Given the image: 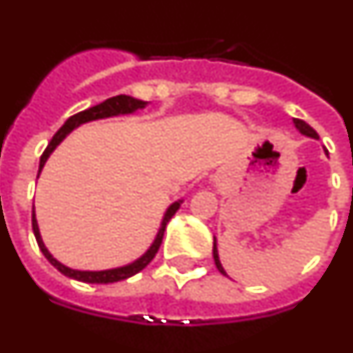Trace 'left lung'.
Returning <instances> with one entry per match:
<instances>
[{
	"label": "left lung",
	"instance_id": "left-lung-1",
	"mask_svg": "<svg viewBox=\"0 0 353 353\" xmlns=\"http://www.w3.org/2000/svg\"><path fill=\"white\" fill-rule=\"evenodd\" d=\"M293 123H295V127H297V129L301 130V132L304 134V136H310V138H314V139L318 138L316 130H314L313 127L307 125V123H305L304 120H299V118H293ZM214 261H215V267H217V270H219V272L223 274V276H226V272H224V269H223V265H221L219 252H217V242H215V239H214Z\"/></svg>",
	"mask_w": 353,
	"mask_h": 353
}]
</instances>
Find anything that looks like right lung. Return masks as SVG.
Here are the masks:
<instances>
[{
    "mask_svg": "<svg viewBox=\"0 0 353 353\" xmlns=\"http://www.w3.org/2000/svg\"><path fill=\"white\" fill-rule=\"evenodd\" d=\"M145 105H146V102L138 101V99H134V97L117 95V97H111V99H108V101L101 102V104L93 105V108H90V109H84V111H81V113L70 117L67 121H65L63 127H61V129L58 130L54 136H52V139H51V143L48 145V148L43 150L42 157H40L39 173L42 171L43 164H46V161H48L49 155L52 154V150H54L56 146L63 141L65 136H67L70 130H74L76 127H79L81 123H86V121H93V120H101V118L118 117V114H130V113H134L136 109H141V108H145ZM180 203H182V201H174V203L168 208L166 214H164V219H162L161 228H159L157 236H155V240H154V244L150 245V249L145 252V254H143L141 258H138V260L132 261V263L125 265V267H118V269H109V270H99V272H90V270H74V269H68V267H65V265H61L60 261L56 260V258L51 256V252H49L48 249H46V245H43L42 236H40V232H39V224H37V219H35V214H33V217H31V226H33V233H35L37 244H39L40 251L43 252V256L48 258L49 263L60 270L63 276L72 277V279H77V281H83V283H92V285H109V283L123 281V279H127V277L134 276V274H138L139 270L145 269L146 265L154 260L155 254H157V251H159V248H161V244H162V236H164L166 224L170 223V219L174 215V212L179 210Z\"/></svg>",
    "mask_w": 353,
    "mask_h": 353,
    "instance_id": "add662e5",
    "label": "right lung"
}]
</instances>
